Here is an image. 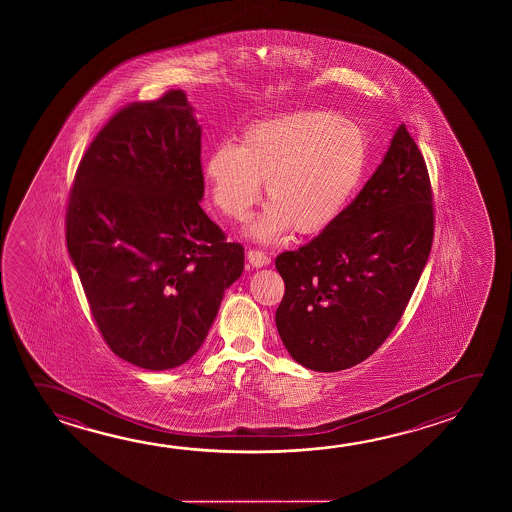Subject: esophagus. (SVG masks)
<instances>
[{"label": "esophagus", "mask_w": 512, "mask_h": 512, "mask_svg": "<svg viewBox=\"0 0 512 512\" xmlns=\"http://www.w3.org/2000/svg\"><path fill=\"white\" fill-rule=\"evenodd\" d=\"M248 262L252 264L253 268H264V266H268L271 259L266 253L259 252V250H248Z\"/></svg>", "instance_id": "34e87169"}]
</instances>
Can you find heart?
<instances>
[{
    "instance_id": "1",
    "label": "heart",
    "mask_w": 512,
    "mask_h": 512,
    "mask_svg": "<svg viewBox=\"0 0 512 512\" xmlns=\"http://www.w3.org/2000/svg\"><path fill=\"white\" fill-rule=\"evenodd\" d=\"M369 164L366 130L328 110H303L260 121L237 146L219 144L203 162L212 202L244 221L260 200L268 207L248 235L271 243L293 227L319 234L332 227L361 191Z\"/></svg>"
}]
</instances>
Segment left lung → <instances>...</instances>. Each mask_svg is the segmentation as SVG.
I'll return each mask as SVG.
<instances>
[{
	"mask_svg": "<svg viewBox=\"0 0 512 512\" xmlns=\"http://www.w3.org/2000/svg\"><path fill=\"white\" fill-rule=\"evenodd\" d=\"M432 237L427 164L402 123L343 216L275 260L285 284L275 323L294 361L328 373L368 359L402 318Z\"/></svg>",
	"mask_w": 512,
	"mask_h": 512,
	"instance_id": "left-lung-1",
	"label": "left lung"
}]
</instances>
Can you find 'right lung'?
<instances>
[{"label": "right lung", "instance_id": "add662e5", "mask_svg": "<svg viewBox=\"0 0 512 512\" xmlns=\"http://www.w3.org/2000/svg\"><path fill=\"white\" fill-rule=\"evenodd\" d=\"M202 125L184 91L119 110L76 171L66 241L101 336L151 371L200 350L244 248L203 212Z\"/></svg>", "mask_w": 512, "mask_h": 512}]
</instances>
